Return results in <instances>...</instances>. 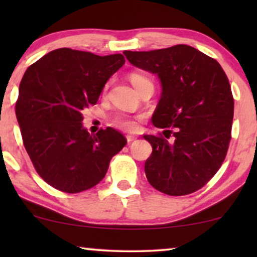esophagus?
<instances>
[{
	"instance_id": "esophagus-1",
	"label": "esophagus",
	"mask_w": 257,
	"mask_h": 257,
	"mask_svg": "<svg viewBox=\"0 0 257 257\" xmlns=\"http://www.w3.org/2000/svg\"><path fill=\"white\" fill-rule=\"evenodd\" d=\"M137 138L135 136H126V140H127V143H132L133 140H136Z\"/></svg>"
}]
</instances>
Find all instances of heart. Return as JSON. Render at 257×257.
I'll return each mask as SVG.
<instances>
[{
  "label": "heart",
  "instance_id": "1",
  "mask_svg": "<svg viewBox=\"0 0 257 257\" xmlns=\"http://www.w3.org/2000/svg\"><path fill=\"white\" fill-rule=\"evenodd\" d=\"M130 79H131V83L133 84V86H135L136 89H139L140 86L144 85V84L151 83L150 80L146 78V77L138 75V73H132V75L130 76ZM106 87H105V89H106ZM113 122L117 127L125 130V131H133L137 126L136 121L133 120L132 118L126 117V115H118V117L114 118Z\"/></svg>",
  "mask_w": 257,
  "mask_h": 257
}]
</instances>
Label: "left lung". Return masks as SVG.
<instances>
[{"label":"left lung","mask_w":257,"mask_h":257,"mask_svg":"<svg viewBox=\"0 0 257 257\" xmlns=\"http://www.w3.org/2000/svg\"><path fill=\"white\" fill-rule=\"evenodd\" d=\"M124 55L157 75L161 85L152 121L164 137L144 135L152 145L147 180L168 195L198 191L219 171L230 142L234 99L226 73L215 59L186 44Z\"/></svg>","instance_id":"left-lung-1"}]
</instances>
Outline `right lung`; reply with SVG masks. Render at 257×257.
<instances>
[{"label": "right lung", "instance_id": "1", "mask_svg": "<svg viewBox=\"0 0 257 257\" xmlns=\"http://www.w3.org/2000/svg\"><path fill=\"white\" fill-rule=\"evenodd\" d=\"M121 54L98 56L61 48L30 65L21 80L16 118L35 170L52 187L79 193L103 180L125 137L107 127L90 135L84 108L94 105Z\"/></svg>", "mask_w": 257, "mask_h": 257}]
</instances>
